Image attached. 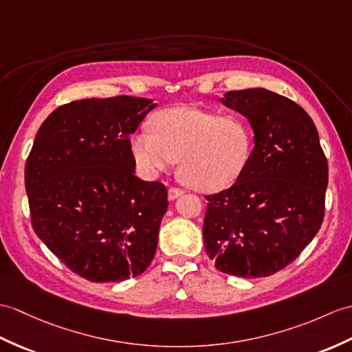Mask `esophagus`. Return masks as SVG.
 I'll return each mask as SVG.
<instances>
[{
  "mask_svg": "<svg viewBox=\"0 0 352 352\" xmlns=\"http://www.w3.org/2000/svg\"><path fill=\"white\" fill-rule=\"evenodd\" d=\"M184 193L183 189H177V187H170V189L168 190V199L169 201H174L177 198H179Z\"/></svg>",
  "mask_w": 352,
  "mask_h": 352,
  "instance_id": "obj_1",
  "label": "esophagus"
}]
</instances>
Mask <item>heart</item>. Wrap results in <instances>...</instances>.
Here are the masks:
<instances>
[{
    "label": "heart",
    "mask_w": 352,
    "mask_h": 352,
    "mask_svg": "<svg viewBox=\"0 0 352 352\" xmlns=\"http://www.w3.org/2000/svg\"><path fill=\"white\" fill-rule=\"evenodd\" d=\"M153 130H139L132 138L139 168L154 175L178 160L179 177L201 192L222 190L235 183L253 148V133L246 120L195 106L159 112Z\"/></svg>",
    "instance_id": "1"
}]
</instances>
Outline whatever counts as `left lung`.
<instances>
[{
  "label": "left lung",
  "instance_id": "1",
  "mask_svg": "<svg viewBox=\"0 0 352 352\" xmlns=\"http://www.w3.org/2000/svg\"><path fill=\"white\" fill-rule=\"evenodd\" d=\"M219 102L249 120L255 146L230 189L206 196L204 244L222 273L272 276L320 231L329 165L312 118L288 97L248 88Z\"/></svg>",
  "mask_w": 352,
  "mask_h": 352
}]
</instances>
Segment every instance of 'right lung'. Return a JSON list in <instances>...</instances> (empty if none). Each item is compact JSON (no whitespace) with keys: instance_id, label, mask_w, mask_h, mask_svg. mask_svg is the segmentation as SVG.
<instances>
[{"instance_id":"obj_1","label":"right lung","mask_w":352,"mask_h":352,"mask_svg":"<svg viewBox=\"0 0 352 352\" xmlns=\"http://www.w3.org/2000/svg\"><path fill=\"white\" fill-rule=\"evenodd\" d=\"M156 103L118 96L56 108L25 165L34 232L73 273L121 282L144 273L157 249L166 187L135 175L130 135Z\"/></svg>"}]
</instances>
